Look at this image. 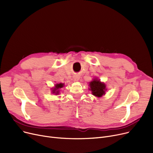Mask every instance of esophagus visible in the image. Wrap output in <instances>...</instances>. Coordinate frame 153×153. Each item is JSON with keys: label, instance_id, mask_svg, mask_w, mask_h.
I'll return each mask as SVG.
<instances>
[{"label": "esophagus", "instance_id": "1", "mask_svg": "<svg viewBox=\"0 0 153 153\" xmlns=\"http://www.w3.org/2000/svg\"><path fill=\"white\" fill-rule=\"evenodd\" d=\"M79 77L78 76H74V81H79Z\"/></svg>", "mask_w": 153, "mask_h": 153}]
</instances>
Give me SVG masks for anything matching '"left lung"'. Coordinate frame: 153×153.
<instances>
[{
	"mask_svg": "<svg viewBox=\"0 0 153 153\" xmlns=\"http://www.w3.org/2000/svg\"><path fill=\"white\" fill-rule=\"evenodd\" d=\"M90 90L92 91V94L96 97H100L103 95H105L106 90V86L105 84L100 82V81L94 79L93 81L90 82Z\"/></svg>",
	"mask_w": 153,
	"mask_h": 153,
	"instance_id": "8db88e82",
	"label": "left lung"
}]
</instances>
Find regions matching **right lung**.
<instances>
[{"label": "right lung", "mask_w": 153, "mask_h": 153, "mask_svg": "<svg viewBox=\"0 0 153 153\" xmlns=\"http://www.w3.org/2000/svg\"><path fill=\"white\" fill-rule=\"evenodd\" d=\"M63 84L60 83V84H58L55 85V87L53 90V93H55L56 94H59V91H58L59 89H61L63 87Z\"/></svg>", "instance_id": "obj_1"}]
</instances>
